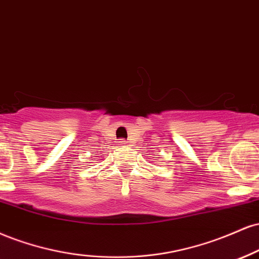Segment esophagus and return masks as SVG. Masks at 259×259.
I'll use <instances>...</instances> for the list:
<instances>
[{"label": "esophagus", "mask_w": 259, "mask_h": 259, "mask_svg": "<svg viewBox=\"0 0 259 259\" xmlns=\"http://www.w3.org/2000/svg\"><path fill=\"white\" fill-rule=\"evenodd\" d=\"M118 145H120V147H128V143H127L126 141H123V139H122V141L118 142Z\"/></svg>", "instance_id": "obj_1"}]
</instances>
